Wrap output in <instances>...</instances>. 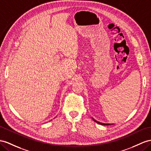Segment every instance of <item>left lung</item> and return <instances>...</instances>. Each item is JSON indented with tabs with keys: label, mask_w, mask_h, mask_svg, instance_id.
Instances as JSON below:
<instances>
[{
	"label": "left lung",
	"mask_w": 151,
	"mask_h": 151,
	"mask_svg": "<svg viewBox=\"0 0 151 151\" xmlns=\"http://www.w3.org/2000/svg\"><path fill=\"white\" fill-rule=\"evenodd\" d=\"M92 119H93V121H95L96 122H97L98 124H101V125H110V124H105V123H102V122H99V121H96V120H95V119H94L93 118H92Z\"/></svg>",
	"instance_id": "left-lung-1"
}]
</instances>
